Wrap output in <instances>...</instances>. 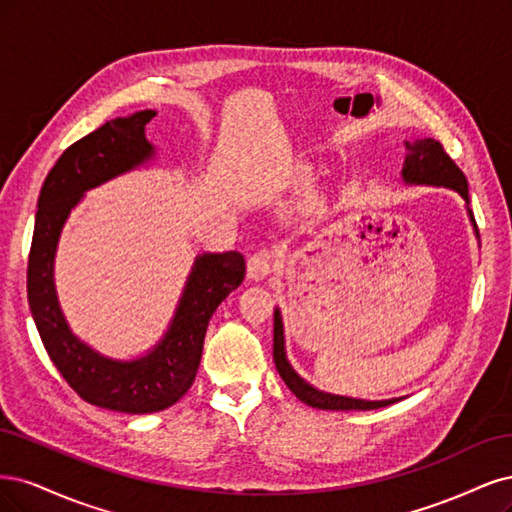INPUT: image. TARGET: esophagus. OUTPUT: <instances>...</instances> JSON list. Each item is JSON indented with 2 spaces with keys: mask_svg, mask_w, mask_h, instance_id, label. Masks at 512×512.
Instances as JSON below:
<instances>
[{
  "mask_svg": "<svg viewBox=\"0 0 512 512\" xmlns=\"http://www.w3.org/2000/svg\"><path fill=\"white\" fill-rule=\"evenodd\" d=\"M246 268H249V276L253 280H261L266 278L274 272L276 268V251L270 249V246H263V249L255 251L249 257V263H246Z\"/></svg>",
  "mask_w": 512,
  "mask_h": 512,
  "instance_id": "esophagus-1",
  "label": "esophagus"
}]
</instances>
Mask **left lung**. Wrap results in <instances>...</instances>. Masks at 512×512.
Returning <instances> with one entry per match:
<instances>
[{
    "instance_id": "obj_1",
    "label": "left lung",
    "mask_w": 512,
    "mask_h": 512,
    "mask_svg": "<svg viewBox=\"0 0 512 512\" xmlns=\"http://www.w3.org/2000/svg\"><path fill=\"white\" fill-rule=\"evenodd\" d=\"M410 155H406L404 163V180L406 183L417 185H442L455 189L468 202V180L464 172L459 170L451 155L444 151V146L434 138H423L412 144H406ZM274 364L278 374L283 376L287 387L295 393V398L304 404L321 410H376L389 406L398 400H383V402H368V400H353L344 395L323 393L315 387H310L306 381L293 372L285 357V338H283V321L280 312H274Z\"/></svg>"
}]
</instances>
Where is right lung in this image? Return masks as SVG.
I'll use <instances>...</instances> for the list:
<instances>
[{
  "label": "right lung",
  "mask_w": 512,
  "mask_h": 512,
  "mask_svg": "<svg viewBox=\"0 0 512 512\" xmlns=\"http://www.w3.org/2000/svg\"><path fill=\"white\" fill-rule=\"evenodd\" d=\"M155 110L114 119L63 151L48 172L36 212L27 261V298L44 349L82 400L108 410L144 415L170 408L193 385L212 312L244 280L236 251L195 261L170 332L157 349L136 361H112L78 342L63 321L53 285V259L61 227L87 189L136 168L153 155L144 125Z\"/></svg>",
  "instance_id": "obj_1"
}]
</instances>
